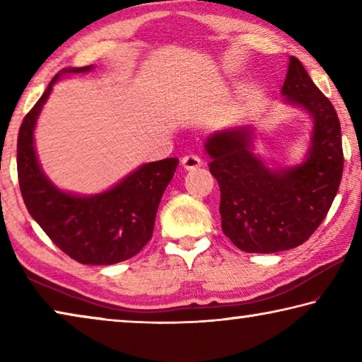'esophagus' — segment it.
Listing matches in <instances>:
<instances>
[{"instance_id": "1", "label": "esophagus", "mask_w": 362, "mask_h": 362, "mask_svg": "<svg viewBox=\"0 0 362 362\" xmlns=\"http://www.w3.org/2000/svg\"><path fill=\"white\" fill-rule=\"evenodd\" d=\"M182 166L183 169L187 170H192V169H198L203 161H201V158L198 155H185L182 158Z\"/></svg>"}]
</instances>
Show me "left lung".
I'll return each instance as SVG.
<instances>
[{
	"mask_svg": "<svg viewBox=\"0 0 362 362\" xmlns=\"http://www.w3.org/2000/svg\"><path fill=\"white\" fill-rule=\"evenodd\" d=\"M283 95L315 119L308 156L300 166L268 169L252 153L247 126L206 140L209 170L220 187L222 230L244 252L272 254L303 244L326 218L340 187L339 116L297 57H291Z\"/></svg>",
	"mask_w": 362,
	"mask_h": 362,
	"instance_id": "8db88e82",
	"label": "left lung"
}]
</instances>
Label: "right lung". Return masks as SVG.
<instances>
[{
  "label": "right lung",
  "instance_id": "1",
  "mask_svg": "<svg viewBox=\"0 0 362 362\" xmlns=\"http://www.w3.org/2000/svg\"><path fill=\"white\" fill-rule=\"evenodd\" d=\"M93 66L62 70L83 73ZM57 73L23 118L17 137V175L27 209L51 241L84 265H113L139 254L151 240L156 211L179 164L177 158L144 164L118 185L94 196L60 192L42 174L35 155L33 129Z\"/></svg>",
  "mask_w": 362,
  "mask_h": 362
}]
</instances>
